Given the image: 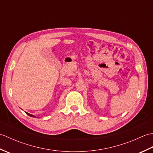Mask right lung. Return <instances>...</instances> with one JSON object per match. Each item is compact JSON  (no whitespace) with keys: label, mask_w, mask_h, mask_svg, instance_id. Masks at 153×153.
<instances>
[{"label":"right lung","mask_w":153,"mask_h":153,"mask_svg":"<svg viewBox=\"0 0 153 153\" xmlns=\"http://www.w3.org/2000/svg\"><path fill=\"white\" fill-rule=\"evenodd\" d=\"M26 114H27L28 116H31V117H35V116H33V115L30 114H29V113H27V112H26Z\"/></svg>","instance_id":"add662e5"}]
</instances>
